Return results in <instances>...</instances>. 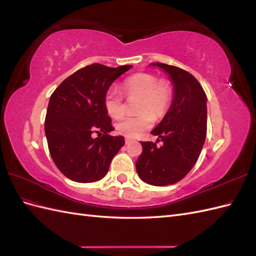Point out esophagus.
I'll use <instances>...</instances> for the list:
<instances>
[{"mask_svg": "<svg viewBox=\"0 0 256 256\" xmlns=\"http://www.w3.org/2000/svg\"><path fill=\"white\" fill-rule=\"evenodd\" d=\"M131 142H132V140H131V138H125V143H126V144H129V143H131Z\"/></svg>", "mask_w": 256, "mask_h": 256, "instance_id": "34e87169", "label": "esophagus"}]
</instances>
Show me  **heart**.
Wrapping results in <instances>:
<instances>
[{
    "label": "heart",
    "mask_w": 256,
    "mask_h": 256,
    "mask_svg": "<svg viewBox=\"0 0 256 256\" xmlns=\"http://www.w3.org/2000/svg\"><path fill=\"white\" fill-rule=\"evenodd\" d=\"M122 90L128 98L138 97L134 110L138 114L118 120L115 129L118 134L134 138L150 129L154 116L164 115L171 104L173 90L164 80H158L152 74H136L122 83ZM104 106L106 113L113 118H120L125 114V104L118 88H110L104 96Z\"/></svg>",
    "instance_id": "heart-1"
}]
</instances>
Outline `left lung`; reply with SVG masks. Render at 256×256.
Listing matches in <instances>:
<instances>
[{
    "mask_svg": "<svg viewBox=\"0 0 256 256\" xmlns=\"http://www.w3.org/2000/svg\"><path fill=\"white\" fill-rule=\"evenodd\" d=\"M168 74L174 86L171 106L152 131L157 142H141L143 150L136 162L138 175L154 186L182 180L202 152L207 131V97L202 85L188 72L164 63H152Z\"/></svg>",
    "mask_w": 256,
    "mask_h": 256,
    "instance_id": "obj_1",
    "label": "left lung"
}]
</instances>
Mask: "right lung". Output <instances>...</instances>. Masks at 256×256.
Segmentation results:
<instances>
[{"label": "right lung", "instance_id": "1", "mask_svg": "<svg viewBox=\"0 0 256 256\" xmlns=\"http://www.w3.org/2000/svg\"><path fill=\"white\" fill-rule=\"evenodd\" d=\"M131 67L92 64L69 76L52 92L44 132L53 162L69 180L76 182L102 180L125 144L122 136L109 134L114 128L104 109V96Z\"/></svg>", "mask_w": 256, "mask_h": 256}]
</instances>
